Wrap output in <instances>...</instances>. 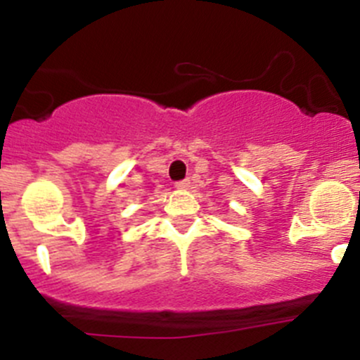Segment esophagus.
Returning <instances> with one entry per match:
<instances>
[{"instance_id": "1", "label": "esophagus", "mask_w": 360, "mask_h": 360, "mask_svg": "<svg viewBox=\"0 0 360 360\" xmlns=\"http://www.w3.org/2000/svg\"><path fill=\"white\" fill-rule=\"evenodd\" d=\"M188 185H191V180H181V181H176L175 187L179 188V191H185V188H188Z\"/></svg>"}]
</instances>
